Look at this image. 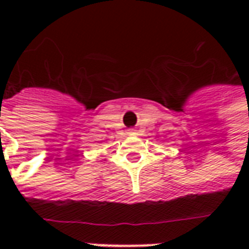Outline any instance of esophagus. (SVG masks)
Listing matches in <instances>:
<instances>
[{
    "mask_svg": "<svg viewBox=\"0 0 249 249\" xmlns=\"http://www.w3.org/2000/svg\"><path fill=\"white\" fill-rule=\"evenodd\" d=\"M134 132V130H133V129H130V130H129V133H133Z\"/></svg>",
    "mask_w": 249,
    "mask_h": 249,
    "instance_id": "esophagus-1",
    "label": "esophagus"
}]
</instances>
